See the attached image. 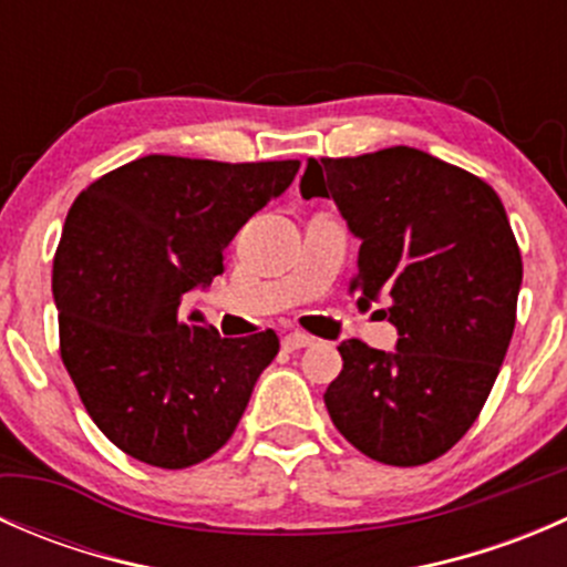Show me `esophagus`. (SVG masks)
I'll list each match as a JSON object with an SVG mask.
<instances>
[{
	"mask_svg": "<svg viewBox=\"0 0 567 567\" xmlns=\"http://www.w3.org/2000/svg\"><path fill=\"white\" fill-rule=\"evenodd\" d=\"M316 342V337L305 334V331H290V334L282 337V348L285 351H299V348H307Z\"/></svg>",
	"mask_w": 567,
	"mask_h": 567,
	"instance_id": "34e87169",
	"label": "esophagus"
}]
</instances>
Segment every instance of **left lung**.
I'll return each instance as SVG.
<instances>
[{
  "mask_svg": "<svg viewBox=\"0 0 567 567\" xmlns=\"http://www.w3.org/2000/svg\"><path fill=\"white\" fill-rule=\"evenodd\" d=\"M301 194L331 197L359 247L351 293L384 301L398 351L337 346L323 400L368 458L422 466L461 442L499 375L516 326L522 251L477 175L416 147L310 158Z\"/></svg>",
  "mask_w": 567,
  "mask_h": 567,
  "instance_id": "obj_1",
  "label": "left lung"
}]
</instances>
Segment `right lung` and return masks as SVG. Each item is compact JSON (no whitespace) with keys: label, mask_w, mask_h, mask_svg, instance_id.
<instances>
[{"label":"right lung","mask_w":567,"mask_h":567,"mask_svg":"<svg viewBox=\"0 0 567 567\" xmlns=\"http://www.w3.org/2000/svg\"><path fill=\"white\" fill-rule=\"evenodd\" d=\"M299 167L142 156L73 199L51 274L60 357L131 458L186 468L236 431L279 337H219L197 312L183 320L181 301L225 271L221 251Z\"/></svg>","instance_id":"right-lung-1"}]
</instances>
